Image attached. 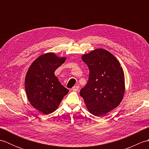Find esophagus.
<instances>
[{"instance_id":"obj_1","label":"esophagus","mask_w":149,"mask_h":149,"mask_svg":"<svg viewBox=\"0 0 149 149\" xmlns=\"http://www.w3.org/2000/svg\"><path fill=\"white\" fill-rule=\"evenodd\" d=\"M79 86H74L72 88V90L74 91H77L79 90Z\"/></svg>"}]
</instances>
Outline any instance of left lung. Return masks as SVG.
<instances>
[{
    "label": "left lung",
    "mask_w": 149,
    "mask_h": 149,
    "mask_svg": "<svg viewBox=\"0 0 149 149\" xmlns=\"http://www.w3.org/2000/svg\"><path fill=\"white\" fill-rule=\"evenodd\" d=\"M90 70L88 83L80 91L92 115L103 116L122 102L125 91L124 73L111 53L102 49L82 56Z\"/></svg>",
    "instance_id": "1"
}]
</instances>
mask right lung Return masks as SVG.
<instances>
[{
    "label": "right lung",
    "instance_id": "obj_1",
    "mask_svg": "<svg viewBox=\"0 0 149 149\" xmlns=\"http://www.w3.org/2000/svg\"><path fill=\"white\" fill-rule=\"evenodd\" d=\"M66 58H59L49 52L39 56L31 64L25 79L27 99L34 108L45 115L58 108L66 89L55 76L54 72L65 61Z\"/></svg>",
    "mask_w": 149,
    "mask_h": 149
}]
</instances>
